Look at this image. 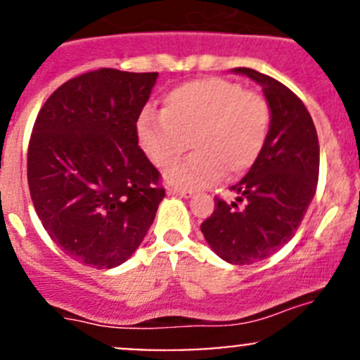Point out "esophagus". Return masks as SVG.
Returning <instances> with one entry per match:
<instances>
[{
    "label": "esophagus",
    "instance_id": "1",
    "mask_svg": "<svg viewBox=\"0 0 360 360\" xmlns=\"http://www.w3.org/2000/svg\"><path fill=\"white\" fill-rule=\"evenodd\" d=\"M169 195H176L181 198H191L193 197V191L191 190H177V188H169Z\"/></svg>",
    "mask_w": 360,
    "mask_h": 360
}]
</instances>
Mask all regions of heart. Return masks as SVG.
Listing matches in <instances>:
<instances>
[{
  "instance_id": "heart-1",
  "label": "heart",
  "mask_w": 360,
  "mask_h": 360,
  "mask_svg": "<svg viewBox=\"0 0 360 360\" xmlns=\"http://www.w3.org/2000/svg\"><path fill=\"white\" fill-rule=\"evenodd\" d=\"M270 106L256 92L223 78H200L163 97L162 115L146 111L136 127L137 143L158 169L177 162L188 148L197 153L165 172L169 184L197 188L245 174L263 151Z\"/></svg>"
}]
</instances>
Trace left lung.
<instances>
[{"label": "left lung", "mask_w": 360, "mask_h": 360, "mask_svg": "<svg viewBox=\"0 0 360 360\" xmlns=\"http://www.w3.org/2000/svg\"><path fill=\"white\" fill-rule=\"evenodd\" d=\"M261 85L270 106V130L249 172L230 190L237 200L216 198L200 230L210 249L230 264H252L284 248L314 200L319 181V137L300 97L270 76L231 69ZM244 201L242 206L238 203Z\"/></svg>", "instance_id": "obj_1"}]
</instances>
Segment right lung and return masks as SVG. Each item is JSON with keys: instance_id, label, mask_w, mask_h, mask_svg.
I'll return each instance as SVG.
<instances>
[{"instance_id": "add662e5", "label": "right lung", "mask_w": 360, "mask_h": 360, "mask_svg": "<svg viewBox=\"0 0 360 360\" xmlns=\"http://www.w3.org/2000/svg\"><path fill=\"white\" fill-rule=\"evenodd\" d=\"M157 79L158 72H85L60 85L34 122L27 150L32 203L50 238L86 266L125 263L165 197L136 134Z\"/></svg>"}]
</instances>
